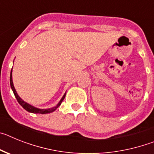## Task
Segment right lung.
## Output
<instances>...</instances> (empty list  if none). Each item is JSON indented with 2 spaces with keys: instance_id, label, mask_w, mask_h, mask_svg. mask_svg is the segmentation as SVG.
Here are the masks:
<instances>
[{
  "instance_id": "obj_1",
  "label": "right lung",
  "mask_w": 154,
  "mask_h": 154,
  "mask_svg": "<svg viewBox=\"0 0 154 154\" xmlns=\"http://www.w3.org/2000/svg\"><path fill=\"white\" fill-rule=\"evenodd\" d=\"M12 70L11 72V75H10V84H11V87L12 90H13V92L14 94V96H15V98L17 99V102H18V103L20 105H21V106L23 107V108L25 110H27L28 112H32V113H39V114H46V113H49V112H53V111H55V109H56L57 108H58L59 106L61 105V103H62V102L63 101V99H65V94L63 96V97L62 98V99L60 100V102H59V103H58V105H57L55 107H53V108H51V109H38V108H35V107L32 106H31V105H29L28 103H25V102H24L22 100V99H21V98L19 97L18 95H17V93L16 92V90L15 89H14V85H13V81H12Z\"/></svg>"
}]
</instances>
